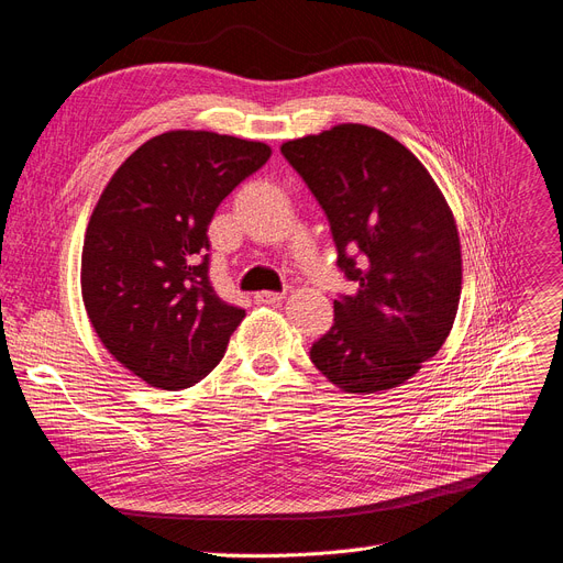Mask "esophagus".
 I'll return each instance as SVG.
<instances>
[{"instance_id": "34e87169", "label": "esophagus", "mask_w": 563, "mask_h": 563, "mask_svg": "<svg viewBox=\"0 0 563 563\" xmlns=\"http://www.w3.org/2000/svg\"><path fill=\"white\" fill-rule=\"evenodd\" d=\"M256 305H279L284 300V294H273V290H261L254 296Z\"/></svg>"}]
</instances>
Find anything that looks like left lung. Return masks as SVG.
<instances>
[{
  "instance_id": "8db88e82",
  "label": "left lung",
  "mask_w": 563,
  "mask_h": 563,
  "mask_svg": "<svg viewBox=\"0 0 563 563\" xmlns=\"http://www.w3.org/2000/svg\"><path fill=\"white\" fill-rule=\"evenodd\" d=\"M323 208L336 265L355 284L309 357L344 393L409 380L451 334L462 290L455 217L432 175L388 133L336 124L282 145Z\"/></svg>"
}]
</instances>
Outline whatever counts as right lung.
Here are the masks:
<instances>
[{
	"label": "right lung",
	"mask_w": 563,
	"mask_h": 563,
	"mask_svg": "<svg viewBox=\"0 0 563 563\" xmlns=\"http://www.w3.org/2000/svg\"><path fill=\"white\" fill-rule=\"evenodd\" d=\"M269 154L258 141L166 131L106 185L82 244V302L108 353L145 384L189 388L227 353L244 309L210 284L208 227Z\"/></svg>",
	"instance_id": "right-lung-1"
}]
</instances>
